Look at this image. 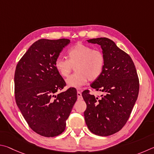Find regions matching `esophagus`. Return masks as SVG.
Masks as SVG:
<instances>
[{
    "label": "esophagus",
    "mask_w": 154,
    "mask_h": 154,
    "mask_svg": "<svg viewBox=\"0 0 154 154\" xmlns=\"http://www.w3.org/2000/svg\"><path fill=\"white\" fill-rule=\"evenodd\" d=\"M77 97H78V99H79V100H80V99H82V93L79 91H77Z\"/></svg>",
    "instance_id": "1"
}]
</instances>
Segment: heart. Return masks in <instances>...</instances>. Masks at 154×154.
<instances>
[{"mask_svg": "<svg viewBox=\"0 0 154 154\" xmlns=\"http://www.w3.org/2000/svg\"><path fill=\"white\" fill-rule=\"evenodd\" d=\"M106 57L100 50L79 42L67 51V59L58 57L55 61L57 71L67 78L75 67V73L67 79L69 87L79 88L89 81L98 79L103 71Z\"/></svg>", "mask_w": 154, "mask_h": 154, "instance_id": "b5f03b06", "label": "heart"}]
</instances>
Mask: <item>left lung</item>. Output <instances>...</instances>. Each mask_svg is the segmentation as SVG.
<instances>
[{"mask_svg":"<svg viewBox=\"0 0 154 154\" xmlns=\"http://www.w3.org/2000/svg\"><path fill=\"white\" fill-rule=\"evenodd\" d=\"M88 42L101 46L106 57L103 71L91 87L104 93L101 97L82 93L87 104L85 119L91 132L99 136L117 133L126 125L138 97L139 80L130 56L107 38H98Z\"/></svg>","mask_w":154,"mask_h":154,"instance_id":"8db88e82","label":"left lung"}]
</instances>
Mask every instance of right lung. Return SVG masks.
<instances>
[{"label": "right lung", "instance_id": "1", "mask_svg": "<svg viewBox=\"0 0 154 154\" xmlns=\"http://www.w3.org/2000/svg\"><path fill=\"white\" fill-rule=\"evenodd\" d=\"M69 39H40L32 45L15 68V98L32 131L53 137L66 128V120L77 100L76 90L61 91L66 83L57 71L55 61Z\"/></svg>", "mask_w": 154, "mask_h": 154}]
</instances>
